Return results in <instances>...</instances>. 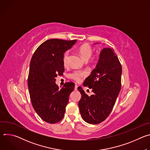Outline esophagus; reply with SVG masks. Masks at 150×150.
Listing matches in <instances>:
<instances>
[{
  "label": "esophagus",
  "mask_w": 150,
  "mask_h": 150,
  "mask_svg": "<svg viewBox=\"0 0 150 150\" xmlns=\"http://www.w3.org/2000/svg\"><path fill=\"white\" fill-rule=\"evenodd\" d=\"M77 89H78V85L76 84L75 85V90H77Z\"/></svg>",
  "instance_id": "1"
}]
</instances>
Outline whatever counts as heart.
Instances as JSON below:
<instances>
[{
    "mask_svg": "<svg viewBox=\"0 0 150 150\" xmlns=\"http://www.w3.org/2000/svg\"><path fill=\"white\" fill-rule=\"evenodd\" d=\"M78 52L80 53L82 57L85 61H87L91 57L93 52V47L90 45L83 44L79 47ZM69 57V51H67L63 56V63L65 66H67L68 64ZM98 56L97 55L95 56L92 59V61L93 62H96L98 61ZM86 75H87L86 72L76 71L70 74V77L71 78H72V79L77 82H80L82 78L86 76Z\"/></svg>",
    "mask_w": 150,
    "mask_h": 150,
    "instance_id": "1",
    "label": "heart"
}]
</instances>
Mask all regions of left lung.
Masks as SVG:
<instances>
[{"label":"left lung","mask_w":150,"mask_h":150,"mask_svg":"<svg viewBox=\"0 0 150 150\" xmlns=\"http://www.w3.org/2000/svg\"><path fill=\"white\" fill-rule=\"evenodd\" d=\"M121 75L122 66L114 50L103 49L96 68L83 83L94 94L88 96L81 87L78 88L81 94L79 111L85 122L98 124L109 116L121 88Z\"/></svg>","instance_id":"8db88e82"}]
</instances>
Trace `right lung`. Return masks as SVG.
Listing matches in <instances>:
<instances>
[{
	"label": "right lung",
	"mask_w": 150,
	"mask_h": 150,
	"mask_svg": "<svg viewBox=\"0 0 150 150\" xmlns=\"http://www.w3.org/2000/svg\"><path fill=\"white\" fill-rule=\"evenodd\" d=\"M76 40L50 39L39 46L31 58L28 86L33 108L44 121L55 123L65 115L75 83L67 82L59 90L55 83L57 75L65 71L63 56Z\"/></svg>",
	"instance_id": "right-lung-1"
}]
</instances>
